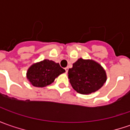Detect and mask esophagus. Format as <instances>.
Returning <instances> with one entry per match:
<instances>
[{
  "label": "esophagus",
  "instance_id": "34e87169",
  "mask_svg": "<svg viewBox=\"0 0 130 130\" xmlns=\"http://www.w3.org/2000/svg\"><path fill=\"white\" fill-rule=\"evenodd\" d=\"M68 69H69V68H68V67H66V68H65V71H66V73H68Z\"/></svg>",
  "mask_w": 130,
  "mask_h": 130
}]
</instances>
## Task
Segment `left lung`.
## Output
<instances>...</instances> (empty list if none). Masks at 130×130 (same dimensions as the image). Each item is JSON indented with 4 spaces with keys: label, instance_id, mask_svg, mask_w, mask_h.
<instances>
[{
    "label": "left lung",
    "instance_id": "1",
    "mask_svg": "<svg viewBox=\"0 0 130 130\" xmlns=\"http://www.w3.org/2000/svg\"><path fill=\"white\" fill-rule=\"evenodd\" d=\"M68 78L75 91L87 95L99 90L106 83L107 76L99 62L79 58L68 70Z\"/></svg>",
    "mask_w": 130,
    "mask_h": 130
}]
</instances>
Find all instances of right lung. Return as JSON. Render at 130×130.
I'll list each match as a JSON object with an SVG mask.
<instances>
[{
	"instance_id": "obj_1",
	"label": "right lung",
	"mask_w": 130,
	"mask_h": 130,
	"mask_svg": "<svg viewBox=\"0 0 130 130\" xmlns=\"http://www.w3.org/2000/svg\"><path fill=\"white\" fill-rule=\"evenodd\" d=\"M65 72L59 63L45 59L29 67L26 72V78L32 86L43 88L50 85L56 78Z\"/></svg>"
}]
</instances>
